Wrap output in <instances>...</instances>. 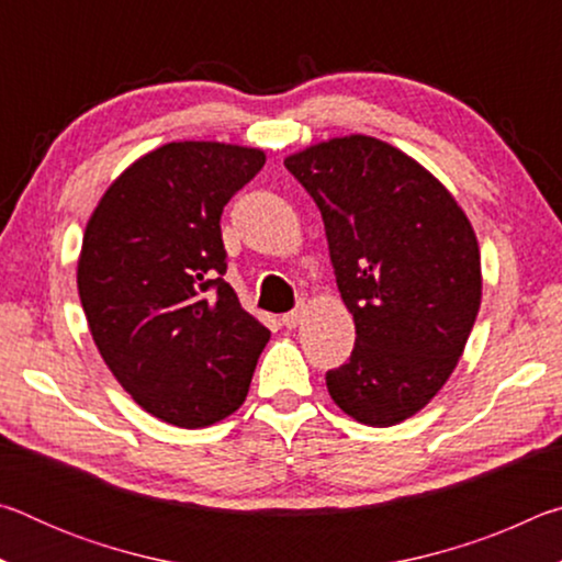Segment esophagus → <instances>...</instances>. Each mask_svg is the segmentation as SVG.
I'll return each mask as SVG.
<instances>
[{"instance_id": "obj_1", "label": "esophagus", "mask_w": 562, "mask_h": 562, "mask_svg": "<svg viewBox=\"0 0 562 562\" xmlns=\"http://www.w3.org/2000/svg\"><path fill=\"white\" fill-rule=\"evenodd\" d=\"M304 315H307V307H304V304H300V307H294L292 312H288V315H282V325L288 327V329H294L304 319Z\"/></svg>"}]
</instances>
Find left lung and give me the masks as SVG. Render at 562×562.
I'll return each mask as SVG.
<instances>
[{
	"mask_svg": "<svg viewBox=\"0 0 562 562\" xmlns=\"http://www.w3.org/2000/svg\"><path fill=\"white\" fill-rule=\"evenodd\" d=\"M325 221L337 288L355 317L329 396L367 426L431 402L459 364L481 307V252L456 198L404 150L329 138L284 158Z\"/></svg>",
	"mask_w": 562,
	"mask_h": 562,
	"instance_id": "8db88e82",
	"label": "left lung"
}]
</instances>
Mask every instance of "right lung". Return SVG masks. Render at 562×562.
Wrapping results in <instances>:
<instances>
[{"mask_svg": "<svg viewBox=\"0 0 562 562\" xmlns=\"http://www.w3.org/2000/svg\"><path fill=\"white\" fill-rule=\"evenodd\" d=\"M260 148L178 140L113 180L83 233L81 307L119 384L140 408L203 429L245 402L270 329L240 307L221 215L260 173Z\"/></svg>", "mask_w": 562, "mask_h": 562, "instance_id": "right-lung-1", "label": "right lung"}]
</instances>
